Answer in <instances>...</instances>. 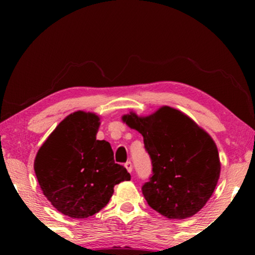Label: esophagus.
<instances>
[{
    "label": "esophagus",
    "mask_w": 255,
    "mask_h": 255,
    "mask_svg": "<svg viewBox=\"0 0 255 255\" xmlns=\"http://www.w3.org/2000/svg\"><path fill=\"white\" fill-rule=\"evenodd\" d=\"M125 167H126L129 173H131V171H132V164H131L130 161H128V162L125 163Z\"/></svg>",
    "instance_id": "obj_1"
}]
</instances>
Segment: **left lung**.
<instances>
[{"label":"left lung","mask_w":255,"mask_h":255,"mask_svg":"<svg viewBox=\"0 0 255 255\" xmlns=\"http://www.w3.org/2000/svg\"><path fill=\"white\" fill-rule=\"evenodd\" d=\"M122 119L143 135L152 159L153 175L141 188L147 204L169 219L196 215L221 175L213 138L183 112L167 106L146 117L130 111Z\"/></svg>","instance_id":"obj_1"}]
</instances>
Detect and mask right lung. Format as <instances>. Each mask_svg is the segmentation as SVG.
<instances>
[{"mask_svg":"<svg viewBox=\"0 0 255 255\" xmlns=\"http://www.w3.org/2000/svg\"><path fill=\"white\" fill-rule=\"evenodd\" d=\"M100 117L75 111L58 124L38 150L33 169L45 197L72 218H88L107 206L114 188L130 174L98 140Z\"/></svg>","mask_w":255,"mask_h":255,"instance_id":"add662e5","label":"right lung"}]
</instances>
